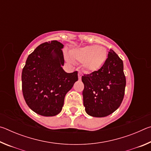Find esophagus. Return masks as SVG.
<instances>
[{
	"label": "esophagus",
	"instance_id": "obj_1",
	"mask_svg": "<svg viewBox=\"0 0 151 151\" xmlns=\"http://www.w3.org/2000/svg\"><path fill=\"white\" fill-rule=\"evenodd\" d=\"M78 78L79 80H81V78H82V73L81 72H78Z\"/></svg>",
	"mask_w": 151,
	"mask_h": 151
}]
</instances>
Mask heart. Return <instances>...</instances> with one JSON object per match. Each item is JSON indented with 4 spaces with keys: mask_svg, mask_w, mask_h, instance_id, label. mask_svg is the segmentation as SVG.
<instances>
[{
    "mask_svg": "<svg viewBox=\"0 0 151 151\" xmlns=\"http://www.w3.org/2000/svg\"><path fill=\"white\" fill-rule=\"evenodd\" d=\"M70 57L74 60L83 63V67L88 73L99 70L107 58L106 50L101 46L90 45L76 48L70 51Z\"/></svg>",
    "mask_w": 151,
    "mask_h": 151,
    "instance_id": "1",
    "label": "heart"
}]
</instances>
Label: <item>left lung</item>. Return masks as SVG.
Instances as JSON below:
<instances>
[{
    "instance_id": "1",
    "label": "left lung",
    "mask_w": 151,
    "mask_h": 151,
    "mask_svg": "<svg viewBox=\"0 0 151 151\" xmlns=\"http://www.w3.org/2000/svg\"><path fill=\"white\" fill-rule=\"evenodd\" d=\"M85 88L83 104L89 115L103 117L112 114L123 100L126 78L123 63L110 49L103 66L96 72L82 76Z\"/></svg>"
}]
</instances>
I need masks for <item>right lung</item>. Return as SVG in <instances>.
Masks as SVG:
<instances>
[{"label":"right lung","instance_id":"obj_1","mask_svg":"<svg viewBox=\"0 0 151 151\" xmlns=\"http://www.w3.org/2000/svg\"><path fill=\"white\" fill-rule=\"evenodd\" d=\"M64 45L57 40L40 45L28 57L22 72V90L29 108L52 116L63 109L66 94L78 81V72L66 73Z\"/></svg>","mask_w":151,"mask_h":151}]
</instances>
